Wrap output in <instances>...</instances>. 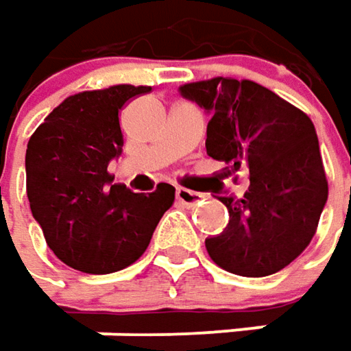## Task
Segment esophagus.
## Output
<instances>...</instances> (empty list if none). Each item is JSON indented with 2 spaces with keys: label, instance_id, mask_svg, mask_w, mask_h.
Wrapping results in <instances>:
<instances>
[{
  "label": "esophagus",
  "instance_id": "obj_1",
  "mask_svg": "<svg viewBox=\"0 0 351 351\" xmlns=\"http://www.w3.org/2000/svg\"><path fill=\"white\" fill-rule=\"evenodd\" d=\"M202 194L194 192V190H188V188H176V199L184 206H194L196 202H199Z\"/></svg>",
  "mask_w": 351,
  "mask_h": 351
}]
</instances>
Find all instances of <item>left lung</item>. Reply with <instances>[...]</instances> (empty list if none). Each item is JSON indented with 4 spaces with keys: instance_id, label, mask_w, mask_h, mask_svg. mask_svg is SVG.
<instances>
[{
    "instance_id": "8db88e82",
    "label": "left lung",
    "mask_w": 351,
    "mask_h": 351,
    "mask_svg": "<svg viewBox=\"0 0 351 351\" xmlns=\"http://www.w3.org/2000/svg\"><path fill=\"white\" fill-rule=\"evenodd\" d=\"M178 91L212 116L208 155L250 176L243 198L217 196L229 223L206 239L208 254L237 276L280 272L307 248L328 198L311 118L248 79L213 77Z\"/></svg>"
}]
</instances>
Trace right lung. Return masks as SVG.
<instances>
[{
	"label": "right lung",
	"mask_w": 351,
	"mask_h": 351,
	"mask_svg": "<svg viewBox=\"0 0 351 351\" xmlns=\"http://www.w3.org/2000/svg\"><path fill=\"white\" fill-rule=\"evenodd\" d=\"M152 87L114 85L67 97L27 145V196L32 217L58 258L85 274H112L134 264L175 202L161 182L149 194L114 184L106 169L124 138L118 112Z\"/></svg>",
	"instance_id": "1"
}]
</instances>
